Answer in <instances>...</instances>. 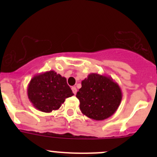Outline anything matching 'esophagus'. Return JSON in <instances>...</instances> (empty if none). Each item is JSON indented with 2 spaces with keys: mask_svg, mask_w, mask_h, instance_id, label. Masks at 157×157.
I'll return each instance as SVG.
<instances>
[{
  "mask_svg": "<svg viewBox=\"0 0 157 157\" xmlns=\"http://www.w3.org/2000/svg\"><path fill=\"white\" fill-rule=\"evenodd\" d=\"M71 90H72V91H73V93H74V94L76 95V93H77V89L76 88L75 86H72V87H71Z\"/></svg>",
  "mask_w": 157,
  "mask_h": 157,
  "instance_id": "34e87169",
  "label": "esophagus"
}]
</instances>
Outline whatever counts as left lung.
<instances>
[{
	"label": "left lung",
	"instance_id": "obj_1",
	"mask_svg": "<svg viewBox=\"0 0 157 157\" xmlns=\"http://www.w3.org/2000/svg\"><path fill=\"white\" fill-rule=\"evenodd\" d=\"M81 85L76 96L83 115L96 121H102L116 112L122 99V93L112 77L91 73Z\"/></svg>",
	"mask_w": 157,
	"mask_h": 157
}]
</instances>
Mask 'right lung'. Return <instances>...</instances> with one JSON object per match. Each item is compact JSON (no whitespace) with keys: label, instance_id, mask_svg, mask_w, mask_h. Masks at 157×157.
I'll list each match as a JSON object with an SVG mask.
<instances>
[{"label":"right lung","instance_id":"add662e5","mask_svg":"<svg viewBox=\"0 0 157 157\" xmlns=\"http://www.w3.org/2000/svg\"><path fill=\"white\" fill-rule=\"evenodd\" d=\"M27 95L33 106L42 112L57 110L74 95L65 77L54 71L35 75L28 84Z\"/></svg>","mask_w":157,"mask_h":157}]
</instances>
